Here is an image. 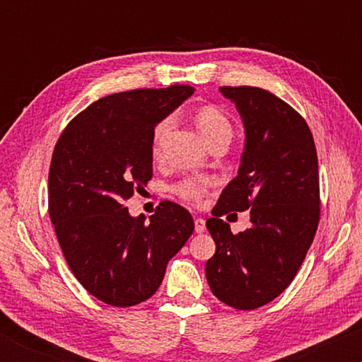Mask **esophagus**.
I'll list each match as a JSON object with an SVG mask.
<instances>
[{"label":"esophagus","instance_id":"esophagus-1","mask_svg":"<svg viewBox=\"0 0 362 362\" xmlns=\"http://www.w3.org/2000/svg\"><path fill=\"white\" fill-rule=\"evenodd\" d=\"M195 233H204L206 231V221L202 218H195Z\"/></svg>","mask_w":362,"mask_h":362}]
</instances>
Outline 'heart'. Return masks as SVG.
<instances>
[{"mask_svg": "<svg viewBox=\"0 0 362 362\" xmlns=\"http://www.w3.org/2000/svg\"><path fill=\"white\" fill-rule=\"evenodd\" d=\"M195 126L206 143H213L216 139H231L233 136V124L228 119L221 109L214 105H204L195 112ZM170 127H172V119H161L153 129L151 134V155L155 158L161 156L165 138H167ZM213 182L206 175H189L178 180L177 184L172 185V192L178 195L182 201L190 202V204H199L206 197L207 190Z\"/></svg>", "mask_w": 362, "mask_h": 362, "instance_id": "1", "label": "heart"}]
</instances>
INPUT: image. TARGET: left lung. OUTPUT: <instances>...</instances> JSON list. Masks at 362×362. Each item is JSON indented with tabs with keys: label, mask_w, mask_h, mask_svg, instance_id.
Returning <instances> with one entry per match:
<instances>
[{
	"label": "left lung",
	"mask_w": 362,
	"mask_h": 362,
	"mask_svg": "<svg viewBox=\"0 0 362 362\" xmlns=\"http://www.w3.org/2000/svg\"><path fill=\"white\" fill-rule=\"evenodd\" d=\"M242 115L245 151L236 175L206 221L216 243L206 277L236 310L267 305L293 282L320 221L318 158L306 120L255 86H221ZM249 209L251 228L230 233L221 216Z\"/></svg>",
	"instance_id": "obj_1"
}]
</instances>
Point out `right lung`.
<instances>
[{
	"label": "right lung",
	"instance_id": "add662e5",
	"mask_svg": "<svg viewBox=\"0 0 362 362\" xmlns=\"http://www.w3.org/2000/svg\"><path fill=\"white\" fill-rule=\"evenodd\" d=\"M192 86L129 90L93 102L66 126L49 170V216L69 269L95 298L134 306L156 293L194 219L163 201L146 221L126 201L153 177L151 134Z\"/></svg>",
	"mask_w": 362,
	"mask_h": 362
}]
</instances>
